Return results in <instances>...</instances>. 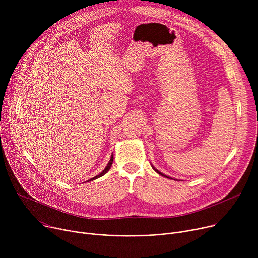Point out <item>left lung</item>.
I'll use <instances>...</instances> for the list:
<instances>
[{"instance_id":"8db88e82","label":"left lung","mask_w":258,"mask_h":258,"mask_svg":"<svg viewBox=\"0 0 258 258\" xmlns=\"http://www.w3.org/2000/svg\"><path fill=\"white\" fill-rule=\"evenodd\" d=\"M151 166H152V168H153V169H154V170H155L157 173H159L160 175H162V176H164V177H167V178H170V179H174V180H177V179H175V178H172V177H170V176H168V175H165L164 173H162L161 171H159L158 169H156V168H155V167H154L152 164H151Z\"/></svg>"}]
</instances>
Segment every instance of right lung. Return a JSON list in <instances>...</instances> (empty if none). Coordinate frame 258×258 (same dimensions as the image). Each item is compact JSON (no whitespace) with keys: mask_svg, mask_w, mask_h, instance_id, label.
Returning <instances> with one entry per match:
<instances>
[{"mask_svg":"<svg viewBox=\"0 0 258 258\" xmlns=\"http://www.w3.org/2000/svg\"><path fill=\"white\" fill-rule=\"evenodd\" d=\"M112 162H113V154L111 155V157H110V160H109V162H108V164L106 165V167L104 168V170H102L98 175H96V176H94V177H92V178H90L89 180H87V181H91V180H94V179H96V178H99V177H101L102 175H104L105 173H107L108 171H109V169H110V167H111V165H112ZM86 181V182H87Z\"/></svg>","mask_w":258,"mask_h":258,"instance_id":"add662e5","label":"right lung"}]
</instances>
